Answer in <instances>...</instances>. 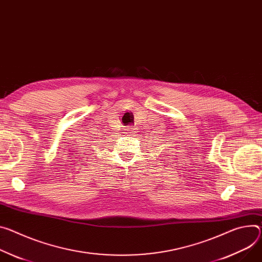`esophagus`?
<instances>
[{"label":"esophagus","instance_id":"1","mask_svg":"<svg viewBox=\"0 0 262 262\" xmlns=\"http://www.w3.org/2000/svg\"><path fill=\"white\" fill-rule=\"evenodd\" d=\"M134 129H135V126H133V125H129V126H126V127H125V130H126L127 133H133Z\"/></svg>","mask_w":262,"mask_h":262}]
</instances>
